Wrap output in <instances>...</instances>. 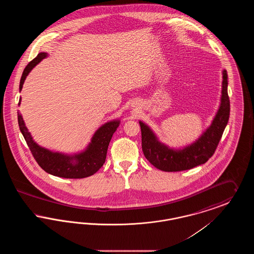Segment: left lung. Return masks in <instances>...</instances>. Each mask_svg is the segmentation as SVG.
<instances>
[{
  "instance_id": "obj_1",
  "label": "left lung",
  "mask_w": 254,
  "mask_h": 254,
  "mask_svg": "<svg viewBox=\"0 0 254 254\" xmlns=\"http://www.w3.org/2000/svg\"><path fill=\"white\" fill-rule=\"evenodd\" d=\"M230 98L228 94V74L223 70L222 96L217 113L201 137L183 149H172L158 141L153 131L139 122L142 132V149L145 157L156 169L163 171H182L203 165L211 157L221 140L230 118Z\"/></svg>"
}]
</instances>
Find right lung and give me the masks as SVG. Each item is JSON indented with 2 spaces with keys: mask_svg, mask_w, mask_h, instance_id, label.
<instances>
[{
  "mask_svg": "<svg viewBox=\"0 0 254 254\" xmlns=\"http://www.w3.org/2000/svg\"><path fill=\"white\" fill-rule=\"evenodd\" d=\"M47 55L48 54L45 52L39 53L36 58H34L25 66L20 81V90L23 88L24 80L28 73L41 61L45 59ZM20 103L21 98L19 105ZM18 124L33 157L42 169L54 176L69 179H81L93 175L105 164L109 142L113 133L119 127L120 120L110 121L103 125L94 133L91 143L86 147L85 151L75 155L52 152L47 148L37 145L24 126V122L20 112H18Z\"/></svg>",
  "mask_w": 254,
  "mask_h": 254,
  "instance_id": "1",
  "label": "right lung"
}]
</instances>
